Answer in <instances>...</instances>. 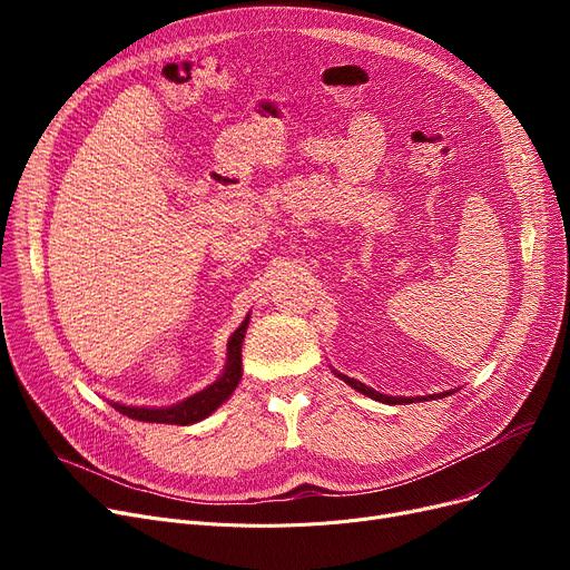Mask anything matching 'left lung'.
Masks as SVG:
<instances>
[{"label": "left lung", "mask_w": 570, "mask_h": 570, "mask_svg": "<svg viewBox=\"0 0 570 570\" xmlns=\"http://www.w3.org/2000/svg\"><path fill=\"white\" fill-rule=\"evenodd\" d=\"M335 372V376H340L344 383H348L353 391H357V393H363V395H367V397H372V400H376V402H383V404H411V402H423V400H441V397H445V395H453L455 391H445V393H439V395H425V397H393V395H383V393H379V391H374V387H370V385H365L363 381H357V379H351V376H346V374H340L337 370H333Z\"/></svg>", "instance_id": "left-lung-1"}]
</instances>
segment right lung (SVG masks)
<instances>
[{
	"label": "right lung",
	"mask_w": 570,
	"mask_h": 570,
	"mask_svg": "<svg viewBox=\"0 0 570 570\" xmlns=\"http://www.w3.org/2000/svg\"><path fill=\"white\" fill-rule=\"evenodd\" d=\"M247 327H249V314L245 316L243 323H239V327L226 344V365L222 376L215 383L203 387V391L194 393L191 397L170 406H131V404H119V402H110V406L127 417H134V421L164 423V425H194L203 421V417L213 415L233 395L239 379H243V342H245Z\"/></svg>",
	"instance_id": "obj_1"
}]
</instances>
